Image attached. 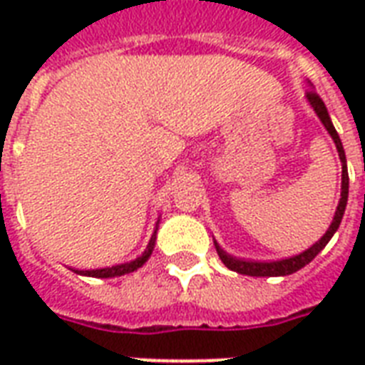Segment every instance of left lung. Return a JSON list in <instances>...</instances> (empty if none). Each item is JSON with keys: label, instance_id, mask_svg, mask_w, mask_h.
<instances>
[{"label": "left lung", "instance_id": "obj_1", "mask_svg": "<svg viewBox=\"0 0 365 365\" xmlns=\"http://www.w3.org/2000/svg\"><path fill=\"white\" fill-rule=\"evenodd\" d=\"M307 102L311 104V108L314 110V113L318 115V119L322 121L324 128L328 130V134L331 136V140L335 142V148H337V153H339L341 159V168H343V174H341V199L339 205H337V210H335L334 222L328 227V231L324 233V237L320 240L312 244L311 248H307L305 252H301L297 255H292V257H286V259L278 261H246L239 259V257H233L229 255L225 250L220 248V244L214 240V246H216V252L220 255V259L223 261V265L231 269L235 272H240V274H248V277H286V274H292V272H297L299 269H303L305 265H309L314 257H317L326 244L331 240V237L335 235V231L339 229L341 220H343V214H345L346 200H349V170H346V157L345 149H343V143H341V138L335 130L334 123L329 119V113L324 106L322 98L318 96L317 93H307Z\"/></svg>", "mask_w": 365, "mask_h": 365}]
</instances>
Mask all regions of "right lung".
I'll list each match as a JSON object with an SVG mask.
<instances>
[{
	"label": "right lung",
	"instance_id": "right-lung-1",
	"mask_svg": "<svg viewBox=\"0 0 365 365\" xmlns=\"http://www.w3.org/2000/svg\"><path fill=\"white\" fill-rule=\"evenodd\" d=\"M157 229H159V220H157V225H155V231L151 235V239L148 242V248L143 250V254L140 257H136L134 261H128V263H121V265L106 267V269H93V271H76L77 274H85V277H94V278H113V277H123V274H128V272H134L136 269L145 263L149 259V255L155 248V240H157Z\"/></svg>",
	"mask_w": 365,
	"mask_h": 365
}]
</instances>
